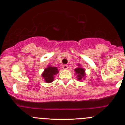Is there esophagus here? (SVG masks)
Instances as JSON below:
<instances>
[{
  "label": "esophagus",
  "instance_id": "34e87169",
  "mask_svg": "<svg viewBox=\"0 0 125 125\" xmlns=\"http://www.w3.org/2000/svg\"><path fill=\"white\" fill-rule=\"evenodd\" d=\"M62 68H63L64 70H66V69H68V66L67 65H63L62 66Z\"/></svg>",
  "mask_w": 125,
  "mask_h": 125
}]
</instances>
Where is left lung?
I'll return each mask as SVG.
<instances>
[{
  "mask_svg": "<svg viewBox=\"0 0 125 125\" xmlns=\"http://www.w3.org/2000/svg\"><path fill=\"white\" fill-rule=\"evenodd\" d=\"M74 70H75L76 73L78 74V75H77V76H78V80H81V79H82L85 76V73H84L85 71L83 68L78 67V68H76Z\"/></svg>",
  "mask_w": 125,
  "mask_h": 125,
  "instance_id": "obj_1",
  "label": "left lung"
}]
</instances>
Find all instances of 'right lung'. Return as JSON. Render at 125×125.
<instances>
[{
  "label": "right lung",
  "instance_id": "add662e5",
  "mask_svg": "<svg viewBox=\"0 0 125 125\" xmlns=\"http://www.w3.org/2000/svg\"><path fill=\"white\" fill-rule=\"evenodd\" d=\"M58 73H59V71H58L57 68L49 66L44 70V72L42 74V77L44 78L45 82L51 83L52 81H53L54 75H55Z\"/></svg>",
  "mask_w": 125,
  "mask_h": 125
}]
</instances>
